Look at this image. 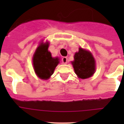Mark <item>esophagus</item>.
<instances>
[{
    "mask_svg": "<svg viewBox=\"0 0 124 124\" xmlns=\"http://www.w3.org/2000/svg\"><path fill=\"white\" fill-rule=\"evenodd\" d=\"M61 61H62V63H63V64H67L68 58L66 57H63V58H62V60H61Z\"/></svg>",
    "mask_w": 124,
    "mask_h": 124,
    "instance_id": "obj_1",
    "label": "esophagus"
}]
</instances>
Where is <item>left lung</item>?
I'll return each instance as SVG.
<instances>
[{
    "label": "left lung",
    "instance_id": "8db88e82",
    "mask_svg": "<svg viewBox=\"0 0 124 124\" xmlns=\"http://www.w3.org/2000/svg\"><path fill=\"white\" fill-rule=\"evenodd\" d=\"M74 59L71 63L78 78L87 79L94 74L96 71V63L90 51L79 48L78 52L74 54Z\"/></svg>",
    "mask_w": 124,
    "mask_h": 124
}]
</instances>
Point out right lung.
Segmentation results:
<instances>
[{"instance_id":"right-lung-1","label":"right lung","mask_w":124,"mask_h":124,"mask_svg":"<svg viewBox=\"0 0 124 124\" xmlns=\"http://www.w3.org/2000/svg\"><path fill=\"white\" fill-rule=\"evenodd\" d=\"M49 43H41L36 50L33 57V65L36 74L41 79L47 80L54 72L60 63L58 57L53 58L48 51Z\"/></svg>"}]
</instances>
